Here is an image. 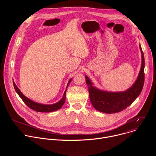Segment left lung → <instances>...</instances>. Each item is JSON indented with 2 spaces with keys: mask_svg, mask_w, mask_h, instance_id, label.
Instances as JSON below:
<instances>
[{
  "mask_svg": "<svg viewBox=\"0 0 156 156\" xmlns=\"http://www.w3.org/2000/svg\"><path fill=\"white\" fill-rule=\"evenodd\" d=\"M141 52V69L136 81L127 90L122 92H109L99 90L93 86V82L86 75V82L88 86L89 94L94 108L106 114L117 113L129 106L140 94L144 83V57Z\"/></svg>",
  "mask_w": 156,
  "mask_h": 156,
  "instance_id": "obj_1",
  "label": "left lung"
}]
</instances>
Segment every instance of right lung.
Returning <instances> with one entry per match:
<instances>
[{
    "mask_svg": "<svg viewBox=\"0 0 156 156\" xmlns=\"http://www.w3.org/2000/svg\"><path fill=\"white\" fill-rule=\"evenodd\" d=\"M71 81H72V79H70L68 82L67 86H66V88L64 92L62 98L58 102H57V103L53 104H42L38 103V102H34V101L31 100L30 99L27 98L25 96H24L23 94V93L21 92V91L17 87V86L15 84L14 81H13V84L15 90L16 92L17 93V94H18V96L21 98L22 101H23L25 103V104L27 105H28L30 108H31V109L36 111V112H54V111H56V110L60 109L64 104L65 101L66 89H67L69 84L71 83Z\"/></svg>",
    "mask_w": 156,
    "mask_h": 156,
    "instance_id": "1",
    "label": "right lung"
}]
</instances>
